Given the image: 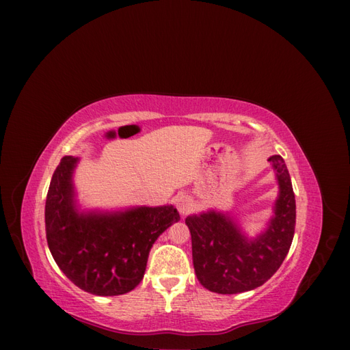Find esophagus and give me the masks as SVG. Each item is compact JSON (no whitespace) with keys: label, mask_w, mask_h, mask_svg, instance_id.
I'll list each match as a JSON object with an SVG mask.
<instances>
[{"label":"esophagus","mask_w":350,"mask_h":350,"mask_svg":"<svg viewBox=\"0 0 350 350\" xmlns=\"http://www.w3.org/2000/svg\"><path fill=\"white\" fill-rule=\"evenodd\" d=\"M176 208L181 215H188L193 210V198L189 196H181L176 198Z\"/></svg>","instance_id":"esophagus-1"}]
</instances>
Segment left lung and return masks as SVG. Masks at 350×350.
<instances>
[{
	"mask_svg": "<svg viewBox=\"0 0 350 350\" xmlns=\"http://www.w3.org/2000/svg\"><path fill=\"white\" fill-rule=\"evenodd\" d=\"M269 162L276 171L280 191L274 216L260 237L247 239L234 220L213 210L185 219L197 279L211 292L232 295L256 289L279 270L288 256L295 234V194L283 157L274 154Z\"/></svg>",
	"mask_w": 350,
	"mask_h": 350,
	"instance_id": "obj_1",
	"label": "left lung"
}]
</instances>
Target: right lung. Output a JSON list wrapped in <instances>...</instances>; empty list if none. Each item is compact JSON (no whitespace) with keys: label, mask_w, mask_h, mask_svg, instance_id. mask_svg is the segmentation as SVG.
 Listing matches in <instances>:
<instances>
[{"label":"right lung","mask_w":350,"mask_h":350,"mask_svg":"<svg viewBox=\"0 0 350 350\" xmlns=\"http://www.w3.org/2000/svg\"><path fill=\"white\" fill-rule=\"evenodd\" d=\"M77 161L62 157L51 179L45 204L49 251L80 289L99 296L124 295L142 282L154 241L179 220V213L174 206L79 213L71 181Z\"/></svg>","instance_id":"1"}]
</instances>
